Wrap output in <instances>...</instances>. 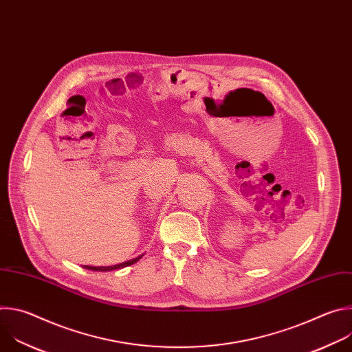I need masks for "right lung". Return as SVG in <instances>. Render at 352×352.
<instances>
[{
	"label": "right lung",
	"mask_w": 352,
	"mask_h": 352,
	"mask_svg": "<svg viewBox=\"0 0 352 352\" xmlns=\"http://www.w3.org/2000/svg\"><path fill=\"white\" fill-rule=\"evenodd\" d=\"M143 255L132 259V261H128V262H124V263H120V265H114V266H83L85 269H89V270H93V272H111V270H117V269H122V267H126V266H131L133 263H136Z\"/></svg>",
	"instance_id": "right-lung-1"
}]
</instances>
